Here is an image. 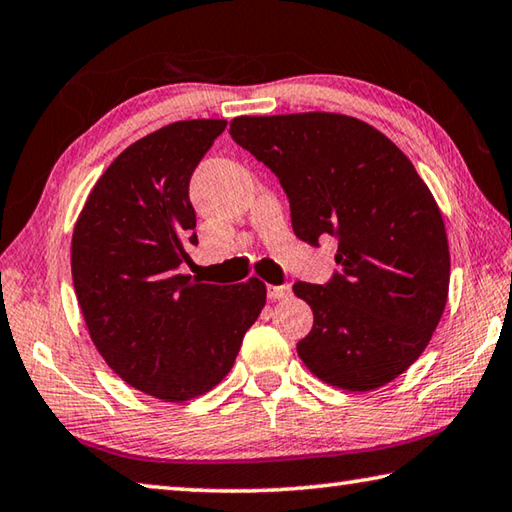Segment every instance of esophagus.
<instances>
[{
  "label": "esophagus",
  "instance_id": "1",
  "mask_svg": "<svg viewBox=\"0 0 512 512\" xmlns=\"http://www.w3.org/2000/svg\"><path fill=\"white\" fill-rule=\"evenodd\" d=\"M291 296V284H277V287H268V300H284Z\"/></svg>",
  "mask_w": 512,
  "mask_h": 512
}]
</instances>
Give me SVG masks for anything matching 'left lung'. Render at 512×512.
Segmentation results:
<instances>
[{
    "label": "left lung",
    "mask_w": 512,
    "mask_h": 512,
    "mask_svg": "<svg viewBox=\"0 0 512 512\" xmlns=\"http://www.w3.org/2000/svg\"><path fill=\"white\" fill-rule=\"evenodd\" d=\"M230 135L280 178L298 239L339 241L332 280L293 284L314 311L302 363L343 391L402 375L429 345L449 291L443 214L411 160L336 112L237 117Z\"/></svg>",
    "instance_id": "obj_1"
}]
</instances>
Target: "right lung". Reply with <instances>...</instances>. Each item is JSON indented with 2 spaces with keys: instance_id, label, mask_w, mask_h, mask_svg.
<instances>
[{
  "instance_id": "add662e5",
  "label": "right lung",
  "mask_w": 512,
  "mask_h": 512,
  "mask_svg": "<svg viewBox=\"0 0 512 512\" xmlns=\"http://www.w3.org/2000/svg\"><path fill=\"white\" fill-rule=\"evenodd\" d=\"M228 121H173L119 153L72 235V280L90 339L117 375L164 402L214 388L235 366L266 284L180 273L198 244L189 180Z\"/></svg>"
}]
</instances>
